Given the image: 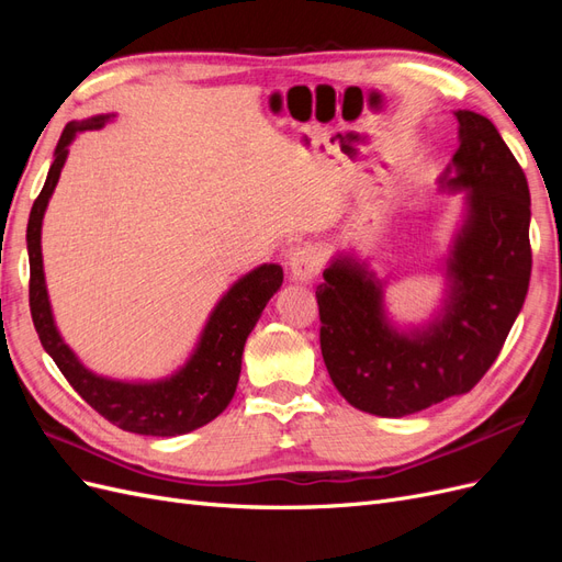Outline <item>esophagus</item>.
Segmentation results:
<instances>
[{
  "label": "esophagus",
  "mask_w": 562,
  "mask_h": 562,
  "mask_svg": "<svg viewBox=\"0 0 562 562\" xmlns=\"http://www.w3.org/2000/svg\"><path fill=\"white\" fill-rule=\"evenodd\" d=\"M288 265H291V277L295 281L310 283L318 274L323 265L321 248L316 244H302L291 252V262Z\"/></svg>",
  "instance_id": "1"
}]
</instances>
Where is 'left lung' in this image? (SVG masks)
Listing matches in <instances>:
<instances>
[{
  "label": "left lung",
  "mask_w": 562,
  "mask_h": 562,
  "mask_svg": "<svg viewBox=\"0 0 562 562\" xmlns=\"http://www.w3.org/2000/svg\"><path fill=\"white\" fill-rule=\"evenodd\" d=\"M450 190H469V215L448 274L446 312L429 328L396 333L382 288L351 258H337L316 285L321 353L353 407L403 417L471 391L499 356L532 271L530 190L520 164L487 116L459 110Z\"/></svg>",
  "instance_id": "obj_1"
}]
</instances>
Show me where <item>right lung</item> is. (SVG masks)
<instances>
[{
    "label": "right lung",
    "instance_id": "add662e5",
    "mask_svg": "<svg viewBox=\"0 0 562 562\" xmlns=\"http://www.w3.org/2000/svg\"><path fill=\"white\" fill-rule=\"evenodd\" d=\"M108 119L110 114H100L81 124L70 122L65 126L56 145V159L48 168L40 196L32 203L27 220L32 323H35L42 347L56 361L65 380L114 427L143 436L190 434L215 419L229 405L236 382H239L244 345L265 304L281 288L283 269L279 265H262L236 281L213 310L192 359L173 378L131 384L98 378L83 368L72 349L60 339L54 316H50L42 267V217L67 159V145L72 143L77 131L100 128Z\"/></svg>",
    "mask_w": 562,
    "mask_h": 562
}]
</instances>
